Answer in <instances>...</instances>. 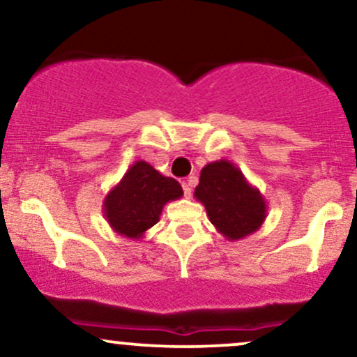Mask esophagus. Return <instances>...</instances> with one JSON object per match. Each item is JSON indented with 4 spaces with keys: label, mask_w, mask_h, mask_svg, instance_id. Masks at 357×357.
Segmentation results:
<instances>
[{
    "label": "esophagus",
    "mask_w": 357,
    "mask_h": 357,
    "mask_svg": "<svg viewBox=\"0 0 357 357\" xmlns=\"http://www.w3.org/2000/svg\"><path fill=\"white\" fill-rule=\"evenodd\" d=\"M192 184H195V179L188 178L186 181H183V191L186 198H191V190H192Z\"/></svg>",
    "instance_id": "esophagus-1"
}]
</instances>
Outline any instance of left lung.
<instances>
[{"mask_svg":"<svg viewBox=\"0 0 357 357\" xmlns=\"http://www.w3.org/2000/svg\"><path fill=\"white\" fill-rule=\"evenodd\" d=\"M195 198L206 208L216 231L236 241L260 230L267 218V202L258 188L248 183L240 167L227 159L208 162L199 174Z\"/></svg>","mask_w":357,"mask_h":357,"instance_id":"obj_1","label":"left lung"}]
</instances>
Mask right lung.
Returning <instances> with one entry per match:
<instances>
[{
	"label": "right lung",
	"mask_w": 357,
	"mask_h": 357,
	"mask_svg": "<svg viewBox=\"0 0 357 357\" xmlns=\"http://www.w3.org/2000/svg\"><path fill=\"white\" fill-rule=\"evenodd\" d=\"M183 196L176 179L162 176L149 162L136 161L104 198V216L114 231L141 240L159 221L166 203Z\"/></svg>",
	"instance_id": "1"
}]
</instances>
